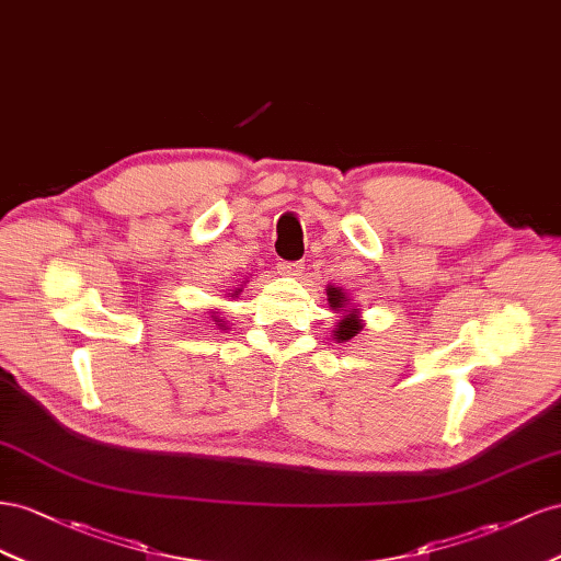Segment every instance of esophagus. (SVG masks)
Wrapping results in <instances>:
<instances>
[{
    "mask_svg": "<svg viewBox=\"0 0 561 561\" xmlns=\"http://www.w3.org/2000/svg\"><path fill=\"white\" fill-rule=\"evenodd\" d=\"M300 270H302L300 263H289V261H279V263H277V272H279V275H286V277L298 275Z\"/></svg>",
    "mask_w": 561,
    "mask_h": 561,
    "instance_id": "34e87169",
    "label": "esophagus"
}]
</instances>
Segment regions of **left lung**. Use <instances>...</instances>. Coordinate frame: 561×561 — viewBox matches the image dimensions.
<instances>
[{
	"label": "left lung",
	"instance_id": "obj_1",
	"mask_svg": "<svg viewBox=\"0 0 561 561\" xmlns=\"http://www.w3.org/2000/svg\"><path fill=\"white\" fill-rule=\"evenodd\" d=\"M327 300L331 310L341 312V319H339V327H335L333 335L335 341H350L355 339V335L362 331V319H359V310L350 306V298L345 296V291L341 289V286H327Z\"/></svg>",
	"mask_w": 561,
	"mask_h": 561
}]
</instances>
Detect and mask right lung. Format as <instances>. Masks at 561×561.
<instances>
[{
	"mask_svg": "<svg viewBox=\"0 0 561 561\" xmlns=\"http://www.w3.org/2000/svg\"><path fill=\"white\" fill-rule=\"evenodd\" d=\"M237 294H239V289H237V291H234L232 296H237ZM214 319H216V322H220V319H218V317H214ZM218 327H222V324H218Z\"/></svg>",
	"mask_w": 561,
	"mask_h": 561,
	"instance_id": "1",
	"label": "right lung"
}]
</instances>
